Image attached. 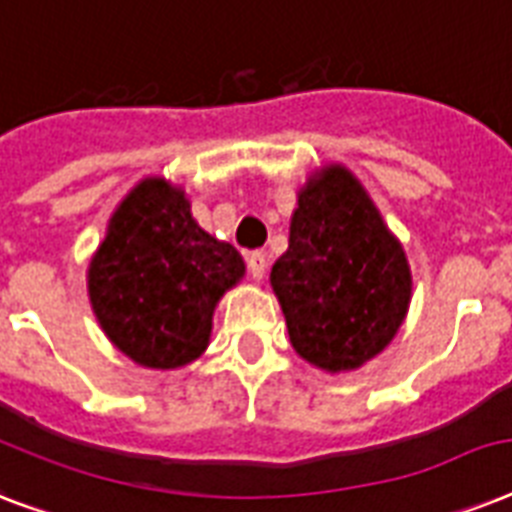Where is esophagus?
Returning <instances> with one entry per match:
<instances>
[{
  "label": "esophagus",
  "instance_id": "obj_1",
  "mask_svg": "<svg viewBox=\"0 0 512 512\" xmlns=\"http://www.w3.org/2000/svg\"><path fill=\"white\" fill-rule=\"evenodd\" d=\"M247 268H249V276H252V279H255V281L263 279L265 268H268V260H265L263 252H249Z\"/></svg>",
  "mask_w": 512,
  "mask_h": 512
}]
</instances>
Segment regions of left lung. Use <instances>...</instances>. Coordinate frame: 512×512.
Masks as SVG:
<instances>
[{
  "label": "left lung",
  "instance_id": "obj_1",
  "mask_svg": "<svg viewBox=\"0 0 512 512\" xmlns=\"http://www.w3.org/2000/svg\"><path fill=\"white\" fill-rule=\"evenodd\" d=\"M271 287L292 348L324 372H353L396 337L412 300L409 260L348 167L329 164L300 188Z\"/></svg>",
  "mask_w": 512,
  "mask_h": 512
}]
</instances>
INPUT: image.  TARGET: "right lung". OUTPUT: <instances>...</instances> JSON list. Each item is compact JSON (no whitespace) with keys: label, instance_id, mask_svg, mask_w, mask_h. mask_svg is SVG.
I'll list each match as a JSON object with an SVG mask.
<instances>
[{"label":"right lung","instance_id":"add662e5","mask_svg":"<svg viewBox=\"0 0 512 512\" xmlns=\"http://www.w3.org/2000/svg\"><path fill=\"white\" fill-rule=\"evenodd\" d=\"M241 279V255L193 220L183 188L146 177L108 220L87 292L100 329L124 356L177 369L207 350L215 305Z\"/></svg>","mask_w":512,"mask_h":512}]
</instances>
